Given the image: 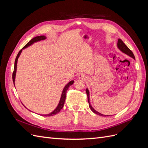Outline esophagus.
Instances as JSON below:
<instances>
[{"mask_svg":"<svg viewBox=\"0 0 148 148\" xmlns=\"http://www.w3.org/2000/svg\"><path fill=\"white\" fill-rule=\"evenodd\" d=\"M88 78L87 76L84 74V73H80L79 75H78V78L79 79H83V80H85L86 79Z\"/></svg>","mask_w":148,"mask_h":148,"instance_id":"obj_1","label":"esophagus"}]
</instances>
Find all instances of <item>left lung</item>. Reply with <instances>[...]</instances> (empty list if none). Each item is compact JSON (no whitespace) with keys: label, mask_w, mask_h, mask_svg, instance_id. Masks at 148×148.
Masks as SVG:
<instances>
[{"label":"left lung","mask_w":148,"mask_h":148,"mask_svg":"<svg viewBox=\"0 0 148 148\" xmlns=\"http://www.w3.org/2000/svg\"><path fill=\"white\" fill-rule=\"evenodd\" d=\"M117 47L119 48V49L120 51H122L123 53H125V54H127V56H128L130 57H132L133 59L135 60V56H134V54L133 53L132 51L126 45H125V43L120 39H118ZM86 92L87 96H88V103H89V108H90V109L93 112L96 114H97V115H99L100 116H103V117H106V116H109L108 115H103V114L99 113V112L96 111L95 109L93 108V107L91 106V105L90 104V101H89V91L88 88H86Z\"/></svg>","instance_id":"1"}]
</instances>
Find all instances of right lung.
Segmentation results:
<instances>
[{
    "label": "right lung",
    "instance_id": "1",
    "mask_svg": "<svg viewBox=\"0 0 148 148\" xmlns=\"http://www.w3.org/2000/svg\"><path fill=\"white\" fill-rule=\"evenodd\" d=\"M46 38V37L45 36H36L34 38H33L31 40V41H29L27 44H26V45L22 48L21 50L20 51V52H18V55L16 57L15 59V65H14V70H13V75H12V78H13V84H14L15 85V76H16V66H17V62H18V57H20L21 53L22 52V50L23 49L28 47L29 46H30L31 45H32V44H33L34 42H38V41H42V40H44ZM74 83V81L73 80H71V81H70L69 83H67L65 86L64 87L63 91H62V95H61V97H60V101L59 102V104H58V106H57V107L56 108V109L52 111V112H51L50 114H45V115H42V116H44V117H49V116H52V115H54L56 114H57V113H59V112L61 110V109L63 108L64 107V102H65V98H66V91L67 90H68L69 88L70 87V86H71V85H72ZM24 106V105H23ZM29 111H31L30 110H29Z\"/></svg>",
    "mask_w": 148,
    "mask_h": 148
}]
</instances>
